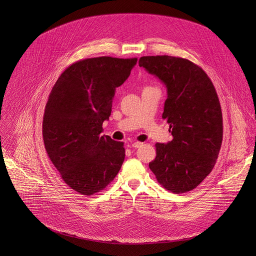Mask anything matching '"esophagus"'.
<instances>
[{
  "instance_id": "34e87169",
  "label": "esophagus",
  "mask_w": 256,
  "mask_h": 256,
  "mask_svg": "<svg viewBox=\"0 0 256 256\" xmlns=\"http://www.w3.org/2000/svg\"><path fill=\"white\" fill-rule=\"evenodd\" d=\"M142 145H143V143H142V142H138V141L132 143V146L135 147V148H138V147H140V146H142Z\"/></svg>"
}]
</instances>
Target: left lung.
Here are the masks:
<instances>
[{"label": "left lung", "instance_id": "1", "mask_svg": "<svg viewBox=\"0 0 256 256\" xmlns=\"http://www.w3.org/2000/svg\"><path fill=\"white\" fill-rule=\"evenodd\" d=\"M139 66L167 88L162 117L173 137L156 144L150 168L168 191L189 192L210 173L221 148L223 119L216 89L204 70L188 59L145 56Z\"/></svg>", "mask_w": 256, "mask_h": 256}]
</instances>
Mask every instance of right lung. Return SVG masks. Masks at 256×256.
I'll list each match as a JSON object with an SVG mask.
<instances>
[{
  "label": "right lung",
  "mask_w": 256,
  "mask_h": 256,
  "mask_svg": "<svg viewBox=\"0 0 256 256\" xmlns=\"http://www.w3.org/2000/svg\"><path fill=\"white\" fill-rule=\"evenodd\" d=\"M137 58L80 60L62 72L44 109L46 150L64 182L83 195L100 192L117 176L124 142L102 135L115 90L130 76Z\"/></svg>",
  "instance_id": "obj_1"
}]
</instances>
